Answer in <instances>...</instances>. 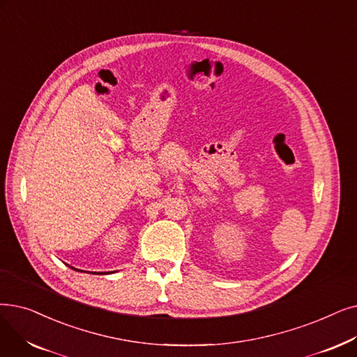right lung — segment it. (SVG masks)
<instances>
[{"label": "right lung", "mask_w": 357, "mask_h": 357, "mask_svg": "<svg viewBox=\"0 0 357 357\" xmlns=\"http://www.w3.org/2000/svg\"><path fill=\"white\" fill-rule=\"evenodd\" d=\"M68 267H70V266H68ZM70 268H73V270H75V271H82V270H77V268H74V267H70ZM84 273H87V271H84ZM91 274H105V273H96V271H95V273H91Z\"/></svg>", "instance_id": "obj_1"}]
</instances>
